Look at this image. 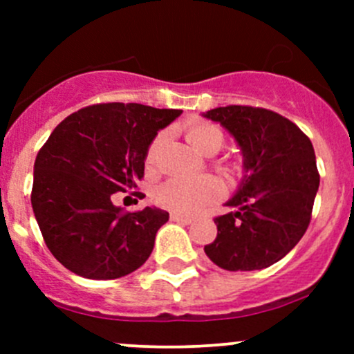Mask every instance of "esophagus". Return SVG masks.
<instances>
[{
    "label": "esophagus",
    "instance_id": "34e87169",
    "mask_svg": "<svg viewBox=\"0 0 354 354\" xmlns=\"http://www.w3.org/2000/svg\"><path fill=\"white\" fill-rule=\"evenodd\" d=\"M171 221L173 223H181V224H192V217L188 216H181V214H171Z\"/></svg>",
    "mask_w": 354,
    "mask_h": 354
}]
</instances>
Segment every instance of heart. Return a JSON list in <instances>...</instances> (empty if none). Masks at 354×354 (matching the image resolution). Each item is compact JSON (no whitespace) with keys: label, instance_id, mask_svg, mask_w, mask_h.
<instances>
[{"label":"heart","instance_id":"1","mask_svg":"<svg viewBox=\"0 0 354 354\" xmlns=\"http://www.w3.org/2000/svg\"><path fill=\"white\" fill-rule=\"evenodd\" d=\"M187 137L190 144L202 154L212 156L224 145V133L219 127L209 121H192L187 128ZM167 131H160L151 142L145 154V164L154 167L159 157L160 149L166 144ZM224 185L216 176L198 178H171L164 181L156 190V202L164 209H169L178 214H194L207 203L216 202L223 197Z\"/></svg>","mask_w":354,"mask_h":354}]
</instances>
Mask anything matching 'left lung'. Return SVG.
Returning a JSON list of instances; mask_svg holds the SVG:
<instances>
[{"mask_svg": "<svg viewBox=\"0 0 354 354\" xmlns=\"http://www.w3.org/2000/svg\"><path fill=\"white\" fill-rule=\"evenodd\" d=\"M203 116L233 135L246 171L226 203L236 210L214 219L217 236L203 250L221 269H266L295 248L312 219L320 183L312 142L270 109L226 106Z\"/></svg>", "mask_w": 354, "mask_h": 354, "instance_id": "left-lung-1", "label": "left lung"}]
</instances>
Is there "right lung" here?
Returning a JSON list of instances; mask_svg holds the SVG:
<instances>
[{
    "label": "right lung",
    "instance_id": "add662e5",
    "mask_svg": "<svg viewBox=\"0 0 354 354\" xmlns=\"http://www.w3.org/2000/svg\"><path fill=\"white\" fill-rule=\"evenodd\" d=\"M181 113L108 102L78 109L53 130L35 157L30 202L49 252L68 270L118 279L144 266L169 214L127 212L113 194L137 188L149 145Z\"/></svg>",
    "mask_w": 354,
    "mask_h": 354
}]
</instances>
